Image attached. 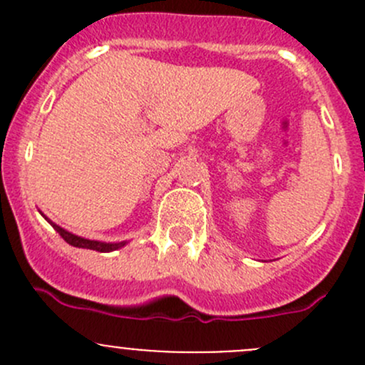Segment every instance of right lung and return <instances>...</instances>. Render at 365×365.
Returning <instances> with one entry per match:
<instances>
[{"instance_id":"1","label":"right lung","mask_w":365,"mask_h":365,"mask_svg":"<svg viewBox=\"0 0 365 365\" xmlns=\"http://www.w3.org/2000/svg\"><path fill=\"white\" fill-rule=\"evenodd\" d=\"M46 219H47V217H46ZM49 222H51V220H49ZM51 224H53L54 230H56L58 233H60V237L63 238V240L67 242V244L73 245V247L91 249V251H98V252H109V251H116V249L123 247V245H125V242H120V244H104V242L86 240V238H81V237H77V235L68 233V231H65L63 227L56 226V224H54V222H51Z\"/></svg>"}]
</instances>
